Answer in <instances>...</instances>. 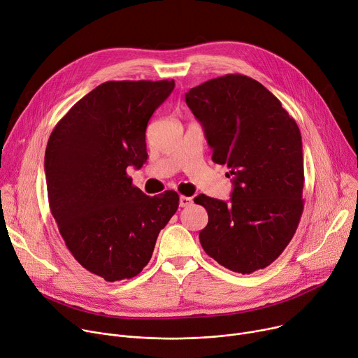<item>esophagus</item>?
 <instances>
[{"mask_svg":"<svg viewBox=\"0 0 358 358\" xmlns=\"http://www.w3.org/2000/svg\"><path fill=\"white\" fill-rule=\"evenodd\" d=\"M192 198H189V196H180L179 198V205H180V208H186V206H190L192 205Z\"/></svg>","mask_w":358,"mask_h":358,"instance_id":"obj_1","label":"esophagus"}]
</instances>
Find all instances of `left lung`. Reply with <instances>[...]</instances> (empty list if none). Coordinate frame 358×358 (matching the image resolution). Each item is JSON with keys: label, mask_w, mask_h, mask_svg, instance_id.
Masks as SVG:
<instances>
[{"label": "left lung", "mask_w": 358, "mask_h": 358, "mask_svg": "<svg viewBox=\"0 0 358 358\" xmlns=\"http://www.w3.org/2000/svg\"><path fill=\"white\" fill-rule=\"evenodd\" d=\"M185 99L234 185L229 202L195 198L209 217L202 248L234 272L262 269L287 248L304 209L299 129L277 97L242 74L208 80Z\"/></svg>", "instance_id": "obj_1"}]
</instances>
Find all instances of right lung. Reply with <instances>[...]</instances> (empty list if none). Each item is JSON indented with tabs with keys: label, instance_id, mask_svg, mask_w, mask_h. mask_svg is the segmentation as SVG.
I'll return each mask as SVG.
<instances>
[{
	"label": "right lung",
	"instance_id": "right-lung-1",
	"mask_svg": "<svg viewBox=\"0 0 358 358\" xmlns=\"http://www.w3.org/2000/svg\"><path fill=\"white\" fill-rule=\"evenodd\" d=\"M173 80L106 81L78 100L50 134L44 171L50 210L76 261L108 282L136 277L179 206L148 196L127 168L148 160L146 127Z\"/></svg>",
	"mask_w": 358,
	"mask_h": 358
}]
</instances>
